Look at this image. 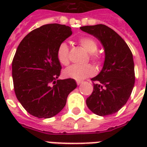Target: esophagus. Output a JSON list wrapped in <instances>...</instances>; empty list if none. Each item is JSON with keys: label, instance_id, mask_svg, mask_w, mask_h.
Masks as SVG:
<instances>
[{"label": "esophagus", "instance_id": "esophagus-1", "mask_svg": "<svg viewBox=\"0 0 147 147\" xmlns=\"http://www.w3.org/2000/svg\"><path fill=\"white\" fill-rule=\"evenodd\" d=\"M76 83H77V85H80L81 83H82V82H81V81H77V82H76Z\"/></svg>", "mask_w": 147, "mask_h": 147}]
</instances>
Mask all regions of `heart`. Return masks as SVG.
I'll use <instances>...</instances> for the list:
<instances>
[{
  "label": "heart",
  "instance_id": "obj_1",
  "mask_svg": "<svg viewBox=\"0 0 147 147\" xmlns=\"http://www.w3.org/2000/svg\"><path fill=\"white\" fill-rule=\"evenodd\" d=\"M78 44L89 53V58L92 62L98 63L100 61V54L97 52L98 44L92 38L82 36L78 40ZM56 55L61 65L66 66L69 64V48L65 42H61L57 48ZM95 73V69L92 65H71L63 71L65 77L80 81L93 76Z\"/></svg>",
  "mask_w": 147,
  "mask_h": 147
}]
</instances>
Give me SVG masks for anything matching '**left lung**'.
<instances>
[{"label":"left lung","mask_w":147,"mask_h":147,"mask_svg":"<svg viewBox=\"0 0 147 147\" xmlns=\"http://www.w3.org/2000/svg\"><path fill=\"white\" fill-rule=\"evenodd\" d=\"M80 29L98 38L105 51L102 70L91 79L94 88L86 105L99 116L115 114L127 103L134 86L132 53L121 36L104 24L81 26Z\"/></svg>","instance_id":"1"}]
</instances>
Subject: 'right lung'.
<instances>
[{
    "instance_id": "right-lung-1",
    "label": "right lung",
    "mask_w": 147,
    "mask_h": 147,
    "mask_svg": "<svg viewBox=\"0 0 147 147\" xmlns=\"http://www.w3.org/2000/svg\"><path fill=\"white\" fill-rule=\"evenodd\" d=\"M71 33L65 25L46 24L29 33L17 47L12 61L15 94L36 117L49 118L59 113L77 87L72 78L57 80L62 69L57 48Z\"/></svg>"
}]
</instances>
